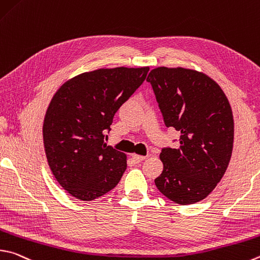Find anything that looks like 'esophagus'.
<instances>
[{
  "instance_id": "1",
  "label": "esophagus",
  "mask_w": 260,
  "mask_h": 260,
  "mask_svg": "<svg viewBox=\"0 0 260 260\" xmlns=\"http://www.w3.org/2000/svg\"><path fill=\"white\" fill-rule=\"evenodd\" d=\"M132 157H133L134 161H136V162H140V161H143V160L146 158V155H142V154H136V153H134L133 155H132Z\"/></svg>"
}]
</instances>
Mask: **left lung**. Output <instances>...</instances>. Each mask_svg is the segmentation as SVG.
<instances>
[{"instance_id":"1","label":"left lung","mask_w":260,"mask_h":260,"mask_svg":"<svg viewBox=\"0 0 260 260\" xmlns=\"http://www.w3.org/2000/svg\"><path fill=\"white\" fill-rule=\"evenodd\" d=\"M146 82L152 85L165 125L181 133L177 149L161 150L164 169L155 186L183 206L204 200L232 155L234 120L228 98L214 79L193 69L158 67Z\"/></svg>"}]
</instances>
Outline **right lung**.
<instances>
[{
    "label": "right lung",
    "instance_id": "1",
    "mask_svg": "<svg viewBox=\"0 0 260 260\" xmlns=\"http://www.w3.org/2000/svg\"><path fill=\"white\" fill-rule=\"evenodd\" d=\"M149 67L101 68L68 79L52 98L43 122L49 166L70 196L92 201L111 191L127 158L105 143L122 103L144 82Z\"/></svg>",
    "mask_w": 260,
    "mask_h": 260
}]
</instances>
